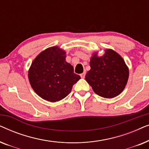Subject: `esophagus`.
<instances>
[{"instance_id":"1","label":"esophagus","mask_w":149,"mask_h":149,"mask_svg":"<svg viewBox=\"0 0 149 149\" xmlns=\"http://www.w3.org/2000/svg\"><path fill=\"white\" fill-rule=\"evenodd\" d=\"M80 76H81V78H85V72H83V73H81V74H80Z\"/></svg>"}]
</instances>
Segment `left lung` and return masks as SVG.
<instances>
[{"label": "left lung", "mask_w": 149, "mask_h": 149, "mask_svg": "<svg viewBox=\"0 0 149 149\" xmlns=\"http://www.w3.org/2000/svg\"><path fill=\"white\" fill-rule=\"evenodd\" d=\"M91 66L85 75V80L100 96L113 98L122 92L129 77V70L123 58L113 50H106L97 57L93 55Z\"/></svg>", "instance_id": "left-lung-1"}]
</instances>
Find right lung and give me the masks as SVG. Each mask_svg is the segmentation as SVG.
I'll return each mask as SVG.
<instances>
[{
  "mask_svg": "<svg viewBox=\"0 0 149 149\" xmlns=\"http://www.w3.org/2000/svg\"><path fill=\"white\" fill-rule=\"evenodd\" d=\"M66 53L58 47L42 52L32 62L28 79L34 91L42 99L55 102L66 97L81 77L66 62Z\"/></svg>",
  "mask_w": 149,
  "mask_h": 149,
  "instance_id": "right-lung-1",
  "label": "right lung"
}]
</instances>
